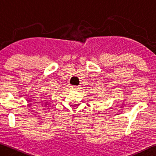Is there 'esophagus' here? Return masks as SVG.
<instances>
[{
  "label": "esophagus",
  "instance_id": "esophagus-1",
  "mask_svg": "<svg viewBox=\"0 0 156 156\" xmlns=\"http://www.w3.org/2000/svg\"><path fill=\"white\" fill-rule=\"evenodd\" d=\"M80 87H79V86H73L72 89L74 91H79V90H80Z\"/></svg>",
  "mask_w": 156,
  "mask_h": 156
}]
</instances>
